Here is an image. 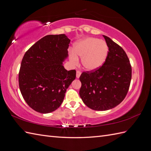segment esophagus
Wrapping results in <instances>:
<instances>
[{
  "label": "esophagus",
  "mask_w": 151,
  "mask_h": 151,
  "mask_svg": "<svg viewBox=\"0 0 151 151\" xmlns=\"http://www.w3.org/2000/svg\"><path fill=\"white\" fill-rule=\"evenodd\" d=\"M81 73L78 71V70H77V71H76V78H79V77L81 76Z\"/></svg>",
  "instance_id": "obj_1"
}]
</instances>
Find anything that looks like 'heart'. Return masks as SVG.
Instances as JSON below:
<instances>
[{
    "instance_id": "1",
    "label": "heart",
    "mask_w": 151,
    "mask_h": 151,
    "mask_svg": "<svg viewBox=\"0 0 151 151\" xmlns=\"http://www.w3.org/2000/svg\"><path fill=\"white\" fill-rule=\"evenodd\" d=\"M108 46L103 40L87 37L80 40L74 45V52L69 54L70 61L74 65L82 58V65L88 71H93L103 65L108 54Z\"/></svg>"
}]
</instances>
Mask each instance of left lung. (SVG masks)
I'll return each mask as SVG.
<instances>
[{
  "label": "left lung",
  "mask_w": 151,
  "mask_h": 151,
  "mask_svg": "<svg viewBox=\"0 0 151 151\" xmlns=\"http://www.w3.org/2000/svg\"><path fill=\"white\" fill-rule=\"evenodd\" d=\"M109 50L104 63L94 72H84L79 94L89 108L105 111L117 106L126 97L132 78L127 54L110 37L103 36Z\"/></svg>",
  "instance_id": "left-lung-1"
}]
</instances>
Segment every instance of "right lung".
Wrapping results in <instances>:
<instances>
[{
    "instance_id": "add662e5",
    "label": "right lung",
    "mask_w": 151,
    "mask_h": 151,
    "mask_svg": "<svg viewBox=\"0 0 151 151\" xmlns=\"http://www.w3.org/2000/svg\"><path fill=\"white\" fill-rule=\"evenodd\" d=\"M70 41L65 34L48 35L24 54L19 73V89L35 111L41 114L55 111L75 79L76 70H67L63 63L68 57Z\"/></svg>"
}]
</instances>
